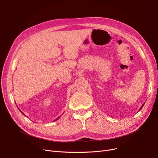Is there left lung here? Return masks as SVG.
<instances>
[{
    "mask_svg": "<svg viewBox=\"0 0 158 158\" xmlns=\"http://www.w3.org/2000/svg\"><path fill=\"white\" fill-rule=\"evenodd\" d=\"M144 104H145V103H144V104H143V105H142V106H141V107H140V108H139V110H138V111H139L141 110V109H142V107H143V105H144Z\"/></svg>",
    "mask_w": 158,
    "mask_h": 158,
    "instance_id": "1",
    "label": "left lung"
}]
</instances>
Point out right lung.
Segmentation results:
<instances>
[{
	"mask_svg": "<svg viewBox=\"0 0 158 158\" xmlns=\"http://www.w3.org/2000/svg\"><path fill=\"white\" fill-rule=\"evenodd\" d=\"M18 109H19V110H20V112H21V113H22V114H23V115H25V114H23V112H22V111H20V109H19V107H18ZM60 117H61V116H60V117H57V118H56V119H55V120H54V121H56V120H58V119H59V118H60Z\"/></svg>",
	"mask_w": 158,
	"mask_h": 158,
	"instance_id": "right-lung-1",
	"label": "right lung"
}]
</instances>
